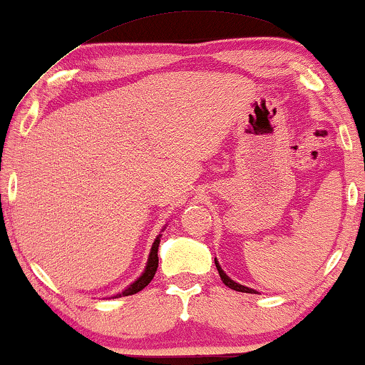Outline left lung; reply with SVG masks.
I'll return each mask as SVG.
<instances>
[{
	"label": "left lung",
	"mask_w": 365,
	"mask_h": 365,
	"mask_svg": "<svg viewBox=\"0 0 365 365\" xmlns=\"http://www.w3.org/2000/svg\"><path fill=\"white\" fill-rule=\"evenodd\" d=\"M214 264H216V267H217V272H219V276H221V281L226 284L227 287H231V289H234V291H237V292H247V294H257L256 291H254V289H251V287H246V286H242V284H239V282H234L231 277L227 276L226 272L222 271V267L219 266V262H217V259L214 257Z\"/></svg>",
	"instance_id": "8db88e82"
}]
</instances>
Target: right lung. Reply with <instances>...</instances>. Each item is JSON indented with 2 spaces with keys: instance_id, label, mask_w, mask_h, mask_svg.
Here are the masks:
<instances>
[{
  "instance_id": "1",
  "label": "right lung",
  "mask_w": 365,
  "mask_h": 365,
  "mask_svg": "<svg viewBox=\"0 0 365 365\" xmlns=\"http://www.w3.org/2000/svg\"><path fill=\"white\" fill-rule=\"evenodd\" d=\"M161 234L154 239L153 242V247H151V252H149V257H148V264H146V269H144V272L139 276L136 281H134L133 284H129V286L124 289L123 292L116 294L114 297H124V296H133V294H136L139 291H143L144 287L148 286L149 282L153 281L154 274H156L158 271V264H159V257H158V247H159V241H161Z\"/></svg>"
}]
</instances>
